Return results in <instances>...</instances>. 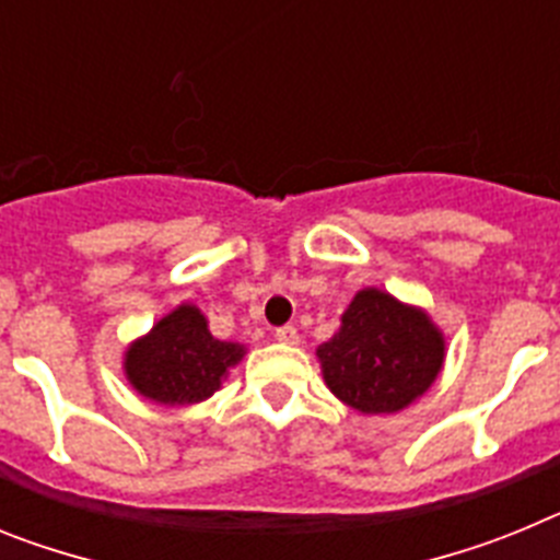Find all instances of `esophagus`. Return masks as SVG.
I'll list each match as a JSON object with an SVG mask.
<instances>
[{"label": "esophagus", "instance_id": "esophagus-1", "mask_svg": "<svg viewBox=\"0 0 560 560\" xmlns=\"http://www.w3.org/2000/svg\"><path fill=\"white\" fill-rule=\"evenodd\" d=\"M275 339L283 341V345H296V339H300V334H296L294 325H283V328L275 330Z\"/></svg>", "mask_w": 560, "mask_h": 560}]
</instances>
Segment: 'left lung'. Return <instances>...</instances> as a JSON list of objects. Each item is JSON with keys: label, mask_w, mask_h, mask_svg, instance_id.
Listing matches in <instances>:
<instances>
[{"label": "left lung", "mask_w": 560, "mask_h": 560, "mask_svg": "<svg viewBox=\"0 0 560 560\" xmlns=\"http://www.w3.org/2000/svg\"><path fill=\"white\" fill-rule=\"evenodd\" d=\"M316 359L341 404L361 415H395L438 381L446 336L423 308L368 285L355 291Z\"/></svg>", "instance_id": "1"}]
</instances>
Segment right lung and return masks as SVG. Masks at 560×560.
<instances>
[{"label": "right lung", "mask_w": 560, "mask_h": 560, "mask_svg": "<svg viewBox=\"0 0 560 560\" xmlns=\"http://www.w3.org/2000/svg\"><path fill=\"white\" fill-rule=\"evenodd\" d=\"M244 355L246 345L215 339L207 316L192 303H182L128 345L122 373L142 398L162 407H190L219 393Z\"/></svg>", "instance_id": "obj_1"}]
</instances>
